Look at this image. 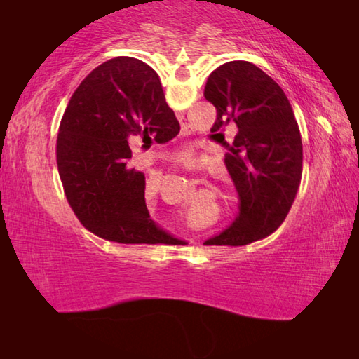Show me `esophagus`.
<instances>
[{
	"label": "esophagus",
	"instance_id": "1",
	"mask_svg": "<svg viewBox=\"0 0 359 359\" xmlns=\"http://www.w3.org/2000/svg\"><path fill=\"white\" fill-rule=\"evenodd\" d=\"M184 166H190V163H188V161H187V163H185V165H184Z\"/></svg>",
	"mask_w": 359,
	"mask_h": 359
}]
</instances>
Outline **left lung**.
<instances>
[{
	"label": "left lung",
	"mask_w": 359,
	"mask_h": 359,
	"mask_svg": "<svg viewBox=\"0 0 359 359\" xmlns=\"http://www.w3.org/2000/svg\"><path fill=\"white\" fill-rule=\"evenodd\" d=\"M204 98L217 109L212 133L229 121L238 126L224 165L239 194L238 217L205 244H250L274 233L294 201L302 174L299 126L280 85L250 62L212 71Z\"/></svg>",
	"instance_id": "1"
}]
</instances>
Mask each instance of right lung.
Returning <instances> with one entry per match:
<instances>
[{"label": "right lung", "instance_id": "1", "mask_svg": "<svg viewBox=\"0 0 359 359\" xmlns=\"http://www.w3.org/2000/svg\"><path fill=\"white\" fill-rule=\"evenodd\" d=\"M180 125L160 77L137 58L100 65L71 96L60 123L57 165L66 199L85 228L120 244L172 239L145 205V175L131 168L130 142H168Z\"/></svg>", "mask_w": 359, "mask_h": 359}]
</instances>
